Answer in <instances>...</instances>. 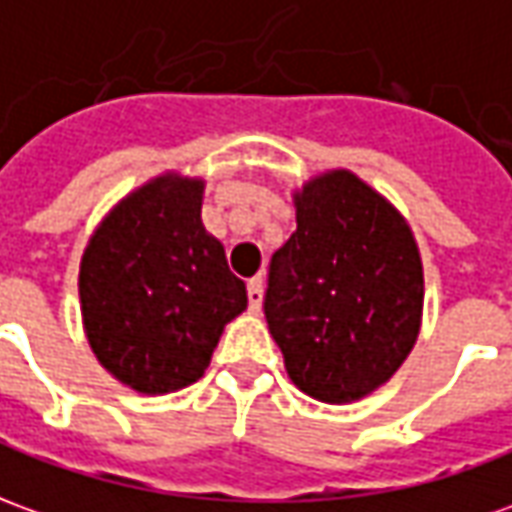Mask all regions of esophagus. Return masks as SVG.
Wrapping results in <instances>:
<instances>
[{
  "instance_id": "1",
  "label": "esophagus",
  "mask_w": 512,
  "mask_h": 512,
  "mask_svg": "<svg viewBox=\"0 0 512 512\" xmlns=\"http://www.w3.org/2000/svg\"><path fill=\"white\" fill-rule=\"evenodd\" d=\"M248 303H250V309L256 312L259 306H262V278L256 276V278H250L248 281Z\"/></svg>"
}]
</instances>
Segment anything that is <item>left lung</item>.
<instances>
[{
	"mask_svg": "<svg viewBox=\"0 0 512 512\" xmlns=\"http://www.w3.org/2000/svg\"><path fill=\"white\" fill-rule=\"evenodd\" d=\"M295 234L273 253L267 329L292 384L323 404L379 390L410 357L424 264L404 214L348 169L295 189Z\"/></svg>",
	"mask_w": 512,
	"mask_h": 512,
	"instance_id": "left-lung-1",
	"label": "left lung"
}]
</instances>
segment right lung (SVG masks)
<instances>
[{
  "label": "right lung",
  "mask_w": 512,
  "mask_h": 512,
  "mask_svg": "<svg viewBox=\"0 0 512 512\" xmlns=\"http://www.w3.org/2000/svg\"><path fill=\"white\" fill-rule=\"evenodd\" d=\"M203 178L164 172L125 195L80 259L88 345L116 382L175 393L209 368L225 323L248 309L245 281L200 220Z\"/></svg>",
  "instance_id": "right-lung-1"
}]
</instances>
